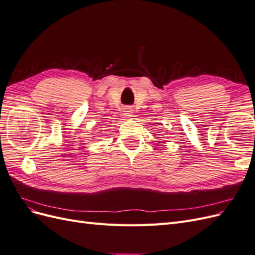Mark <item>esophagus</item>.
I'll list each match as a JSON object with an SVG mask.
<instances>
[{
    "instance_id": "obj_1",
    "label": "esophagus",
    "mask_w": 255,
    "mask_h": 255,
    "mask_svg": "<svg viewBox=\"0 0 255 255\" xmlns=\"http://www.w3.org/2000/svg\"><path fill=\"white\" fill-rule=\"evenodd\" d=\"M126 115L127 116H130V114H132V110H130V109H126Z\"/></svg>"
}]
</instances>
